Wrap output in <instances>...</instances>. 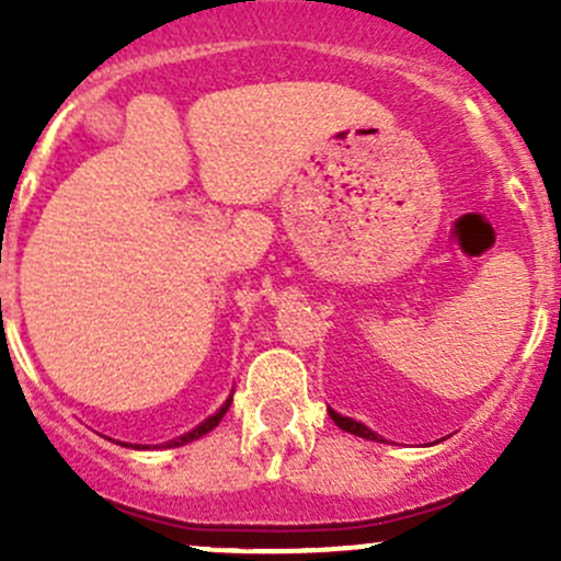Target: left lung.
I'll use <instances>...</instances> for the list:
<instances>
[{
	"label": "left lung",
	"mask_w": 561,
	"mask_h": 561,
	"mask_svg": "<svg viewBox=\"0 0 561 561\" xmlns=\"http://www.w3.org/2000/svg\"><path fill=\"white\" fill-rule=\"evenodd\" d=\"M328 415L333 417V423H336L339 428H344V432H350V434H355V437H364V439H371V443H375V439H380L377 437L375 432H371V428H366L364 423H358V421H353V417H342L339 415V412H333V410H328Z\"/></svg>",
	"instance_id": "8db88e82"
}]
</instances>
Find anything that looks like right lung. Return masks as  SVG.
Listing matches in <instances>:
<instances>
[{
	"mask_svg": "<svg viewBox=\"0 0 561 561\" xmlns=\"http://www.w3.org/2000/svg\"><path fill=\"white\" fill-rule=\"evenodd\" d=\"M230 401H233V399H228V404H225L222 410H219V412H214V415L208 417V421H203L201 426H197V428H192V432H186L184 437H175V439H171V443H165V448H179V445H186V443H192V439H201L203 434H208V432H211V428H217V426H219V421H222V417H225V412H228Z\"/></svg>",
	"mask_w": 561,
	"mask_h": 561,
	"instance_id": "add662e5",
	"label": "right lung"
}]
</instances>
